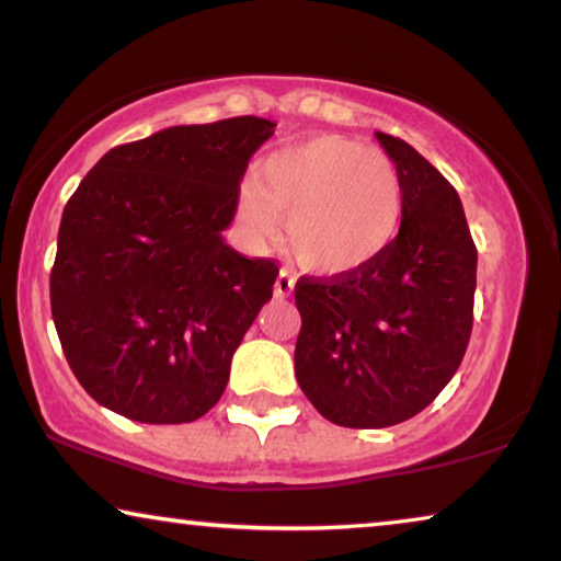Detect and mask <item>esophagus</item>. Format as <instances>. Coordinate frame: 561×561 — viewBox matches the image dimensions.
Wrapping results in <instances>:
<instances>
[{
    "mask_svg": "<svg viewBox=\"0 0 561 561\" xmlns=\"http://www.w3.org/2000/svg\"><path fill=\"white\" fill-rule=\"evenodd\" d=\"M295 282H297L295 274H291L289 270H282L279 277H277V284H274V295H277L279 299L289 297L291 291H295Z\"/></svg>",
    "mask_w": 561,
    "mask_h": 561,
    "instance_id": "obj_1",
    "label": "esophagus"
}]
</instances>
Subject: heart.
I'll use <instances>...</instances> for the list:
<instances>
[{
    "mask_svg": "<svg viewBox=\"0 0 561 561\" xmlns=\"http://www.w3.org/2000/svg\"><path fill=\"white\" fill-rule=\"evenodd\" d=\"M237 214L254 244H272L287 219V249L309 272H360L386 256L403 219V186L382 150L314 136L274 150L241 186Z\"/></svg>",
    "mask_w": 561,
    "mask_h": 561,
    "instance_id": "heart-1",
    "label": "heart"
}]
</instances>
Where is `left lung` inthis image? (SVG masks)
Returning <instances> with one entry per match:
<instances>
[{
    "label": "left lung",
    "instance_id": "8db88e82",
    "mask_svg": "<svg viewBox=\"0 0 561 561\" xmlns=\"http://www.w3.org/2000/svg\"><path fill=\"white\" fill-rule=\"evenodd\" d=\"M375 138L403 186L396 241L360 272L302 277L295 287L297 382L345 428H388L431 405L473 328L476 247L461 198L405 140Z\"/></svg>",
    "mask_w": 561,
    "mask_h": 561
}]
</instances>
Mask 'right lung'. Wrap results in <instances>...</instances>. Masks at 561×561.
<instances>
[{
  "mask_svg": "<svg viewBox=\"0 0 561 561\" xmlns=\"http://www.w3.org/2000/svg\"><path fill=\"white\" fill-rule=\"evenodd\" d=\"M274 128L254 115L173 125L107 150L67 201L49 305L75 378L107 411L169 425L219 403L279 274L224 239Z\"/></svg>",
  "mask_w": 561,
  "mask_h": 561,
  "instance_id": "1",
  "label": "right lung"
}]
</instances>
